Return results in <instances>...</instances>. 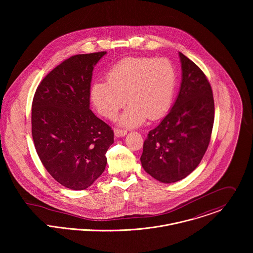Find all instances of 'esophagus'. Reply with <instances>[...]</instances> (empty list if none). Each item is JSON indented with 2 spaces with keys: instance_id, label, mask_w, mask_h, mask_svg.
Here are the masks:
<instances>
[{
  "instance_id": "34e87169",
  "label": "esophagus",
  "mask_w": 253,
  "mask_h": 253,
  "mask_svg": "<svg viewBox=\"0 0 253 253\" xmlns=\"http://www.w3.org/2000/svg\"><path fill=\"white\" fill-rule=\"evenodd\" d=\"M126 130H123V129H116L115 130V136L116 137H124L125 135H126Z\"/></svg>"
}]
</instances>
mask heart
<instances>
[{
    "instance_id": "heart-1",
    "label": "heart",
    "mask_w": 253,
    "mask_h": 253,
    "mask_svg": "<svg viewBox=\"0 0 253 253\" xmlns=\"http://www.w3.org/2000/svg\"><path fill=\"white\" fill-rule=\"evenodd\" d=\"M107 80L92 84V104L101 116L112 120L127 100L129 105L118 124L131 128L141 126L147 117L156 120L168 112L174 95L176 73L167 58L127 57L110 68Z\"/></svg>"
}]
</instances>
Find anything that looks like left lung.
I'll list each match as a JSON object with an SVG mask.
<instances>
[{"instance_id":"1","label":"left lung","mask_w":253,"mask_h":253,"mask_svg":"<svg viewBox=\"0 0 253 253\" xmlns=\"http://www.w3.org/2000/svg\"><path fill=\"white\" fill-rule=\"evenodd\" d=\"M180 89L169 114L150 130L140 161L145 171L163 183L188 176L201 163L214 122L212 89L204 72L179 52Z\"/></svg>"}]
</instances>
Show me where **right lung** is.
Returning <instances> with one entry per match:
<instances>
[{
    "mask_svg": "<svg viewBox=\"0 0 253 253\" xmlns=\"http://www.w3.org/2000/svg\"><path fill=\"white\" fill-rule=\"evenodd\" d=\"M106 51L78 54L48 73L32 103V136L47 172L72 190L88 188L104 171L114 132L89 109L92 71Z\"/></svg>",
    "mask_w": 253,
    "mask_h": 253,
    "instance_id": "right-lung-1",
    "label": "right lung"
}]
</instances>
